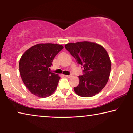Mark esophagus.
<instances>
[{
	"mask_svg": "<svg viewBox=\"0 0 133 133\" xmlns=\"http://www.w3.org/2000/svg\"><path fill=\"white\" fill-rule=\"evenodd\" d=\"M64 76L66 77H67V78H69V77H70L71 76V75H64Z\"/></svg>",
	"mask_w": 133,
	"mask_h": 133,
	"instance_id": "34e87169",
	"label": "esophagus"
}]
</instances>
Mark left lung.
<instances>
[{
  "mask_svg": "<svg viewBox=\"0 0 133 133\" xmlns=\"http://www.w3.org/2000/svg\"><path fill=\"white\" fill-rule=\"evenodd\" d=\"M65 48L83 66L79 84L74 87L75 93L83 97H90L102 90L109 80L111 62L107 51L94 42L84 41L69 43Z\"/></svg>",
  "mask_w": 133,
  "mask_h": 133,
  "instance_id": "obj_1",
  "label": "left lung"
}]
</instances>
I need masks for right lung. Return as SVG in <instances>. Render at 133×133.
<instances>
[{"label": "right lung", "instance_id": "obj_1", "mask_svg": "<svg viewBox=\"0 0 133 133\" xmlns=\"http://www.w3.org/2000/svg\"><path fill=\"white\" fill-rule=\"evenodd\" d=\"M63 48L61 44L40 43L22 55L19 62L20 75L31 94L46 98L55 91L60 77L49 71L54 58Z\"/></svg>", "mask_w": 133, "mask_h": 133}]
</instances>
